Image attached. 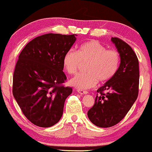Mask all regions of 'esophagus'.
Instances as JSON below:
<instances>
[{
  "mask_svg": "<svg viewBox=\"0 0 152 152\" xmlns=\"http://www.w3.org/2000/svg\"><path fill=\"white\" fill-rule=\"evenodd\" d=\"M77 91L79 94H87L88 93L87 91L81 90V89H77Z\"/></svg>",
  "mask_w": 152,
  "mask_h": 152,
  "instance_id": "34e87169",
  "label": "esophagus"
}]
</instances>
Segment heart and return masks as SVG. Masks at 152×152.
I'll return each instance as SVG.
<instances>
[{
	"instance_id": "b5f03b06",
	"label": "heart",
	"mask_w": 152,
	"mask_h": 152,
	"mask_svg": "<svg viewBox=\"0 0 152 152\" xmlns=\"http://www.w3.org/2000/svg\"><path fill=\"white\" fill-rule=\"evenodd\" d=\"M85 66L86 72L80 73L70 80V84L78 89L94 87L98 80L105 82L111 79L119 66V54L114 50L107 48L99 42L91 40L80 45L77 50H69L65 53L63 65L69 75H74L80 67Z\"/></svg>"
}]
</instances>
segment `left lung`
Wrapping results in <instances>:
<instances>
[{
    "label": "left lung",
    "instance_id": "1",
    "mask_svg": "<svg viewBox=\"0 0 152 152\" xmlns=\"http://www.w3.org/2000/svg\"><path fill=\"white\" fill-rule=\"evenodd\" d=\"M111 41L119 53L120 65L115 75L97 90L93 107L88 111L89 120L99 127H110L124 118L137 99L139 62L133 50L116 37Z\"/></svg>",
    "mask_w": 152,
    "mask_h": 152
}]
</instances>
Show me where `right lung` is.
Listing matches in <instances>:
<instances>
[{
    "label": "right lung",
    "mask_w": 152,
    "mask_h": 152,
    "mask_svg": "<svg viewBox=\"0 0 152 152\" xmlns=\"http://www.w3.org/2000/svg\"><path fill=\"white\" fill-rule=\"evenodd\" d=\"M76 34H44L26 45L19 56L13 77V96L25 116L41 127L59 121L72 88L61 86L65 53Z\"/></svg>",
    "instance_id": "obj_1"
}]
</instances>
